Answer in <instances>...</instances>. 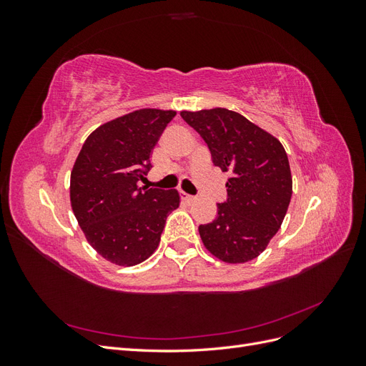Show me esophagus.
Masks as SVG:
<instances>
[{
	"label": "esophagus",
	"mask_w": 366,
	"mask_h": 366,
	"mask_svg": "<svg viewBox=\"0 0 366 366\" xmlns=\"http://www.w3.org/2000/svg\"><path fill=\"white\" fill-rule=\"evenodd\" d=\"M182 200L186 203H192V202H195V197L186 194V192H182Z\"/></svg>",
	"instance_id": "esophagus-1"
}]
</instances>
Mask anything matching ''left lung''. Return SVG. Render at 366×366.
Instances as JSON below:
<instances>
[{
  "label": "left lung",
  "instance_id": "obj_1",
  "mask_svg": "<svg viewBox=\"0 0 366 366\" xmlns=\"http://www.w3.org/2000/svg\"><path fill=\"white\" fill-rule=\"evenodd\" d=\"M221 171H230L226 202L217 218L200 224L204 247L218 259H254L280 230L292 198L289 157L278 139L226 108L182 112Z\"/></svg>",
  "mask_w": 366,
  "mask_h": 366
}]
</instances>
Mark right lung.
<instances>
[{"label": "right lung", "instance_id": "add662e5", "mask_svg": "<svg viewBox=\"0 0 366 366\" xmlns=\"http://www.w3.org/2000/svg\"><path fill=\"white\" fill-rule=\"evenodd\" d=\"M175 112L139 109L93 131L71 171L74 217L92 247L117 265H136L157 249L166 218L180 204L175 189L139 187L149 156Z\"/></svg>", "mask_w": 366, "mask_h": 366}]
</instances>
